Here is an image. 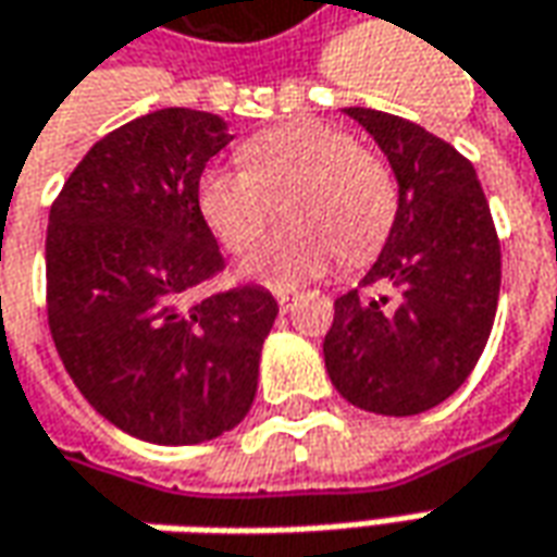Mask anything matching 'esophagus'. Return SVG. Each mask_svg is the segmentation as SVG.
<instances>
[{
  "label": "esophagus",
  "instance_id": "1",
  "mask_svg": "<svg viewBox=\"0 0 557 557\" xmlns=\"http://www.w3.org/2000/svg\"><path fill=\"white\" fill-rule=\"evenodd\" d=\"M275 300H278V306H282V309H287V306H290V300H294V294H290V290H278V294H275Z\"/></svg>",
  "mask_w": 557,
  "mask_h": 557
}]
</instances>
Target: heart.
Instances as JSON below:
<instances>
[{
    "mask_svg": "<svg viewBox=\"0 0 557 557\" xmlns=\"http://www.w3.org/2000/svg\"><path fill=\"white\" fill-rule=\"evenodd\" d=\"M245 165L205 168L196 208L226 251H248L278 218L290 226L267 238L242 270L272 287H294L319 275L334 251L361 263L386 242L398 193L389 168L337 125L297 119L242 144Z\"/></svg>",
    "mask_w": 557,
    "mask_h": 557,
    "instance_id": "b5f03b06",
    "label": "heart"
}]
</instances>
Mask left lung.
<instances>
[{
  "label": "left lung",
  "mask_w": 557,
  "mask_h": 557,
  "mask_svg": "<svg viewBox=\"0 0 557 557\" xmlns=\"http://www.w3.org/2000/svg\"><path fill=\"white\" fill-rule=\"evenodd\" d=\"M389 159L398 211L361 285L334 300L324 368L361 410L413 417L442 405L479 364L499 300V238L479 174L408 119L346 107Z\"/></svg>",
  "instance_id": "obj_1"
}]
</instances>
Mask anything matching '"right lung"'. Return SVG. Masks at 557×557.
<instances>
[{
	"label": "right lung",
	"instance_id": "obj_1",
	"mask_svg": "<svg viewBox=\"0 0 557 557\" xmlns=\"http://www.w3.org/2000/svg\"><path fill=\"white\" fill-rule=\"evenodd\" d=\"M233 140L214 113L168 107L85 152L48 214V327L66 374L115 429L211 442L245 420L278 304L242 285L193 300L223 270L196 208L199 174Z\"/></svg>",
	"mask_w": 557,
	"mask_h": 557
}]
</instances>
